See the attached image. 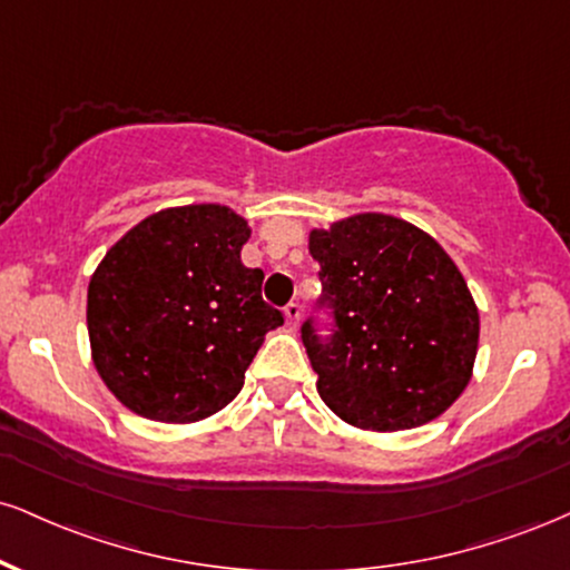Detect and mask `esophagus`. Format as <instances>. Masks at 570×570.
I'll use <instances>...</instances> for the list:
<instances>
[{
    "instance_id": "34e87169",
    "label": "esophagus",
    "mask_w": 570,
    "mask_h": 570,
    "mask_svg": "<svg viewBox=\"0 0 570 570\" xmlns=\"http://www.w3.org/2000/svg\"><path fill=\"white\" fill-rule=\"evenodd\" d=\"M299 315H303V307H299L297 303H289L284 307V318H286V326H289V332H297Z\"/></svg>"
}]
</instances>
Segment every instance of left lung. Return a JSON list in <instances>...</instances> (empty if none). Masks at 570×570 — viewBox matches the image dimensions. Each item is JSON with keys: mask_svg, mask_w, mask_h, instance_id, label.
Masks as SVG:
<instances>
[{"mask_svg": "<svg viewBox=\"0 0 570 570\" xmlns=\"http://www.w3.org/2000/svg\"><path fill=\"white\" fill-rule=\"evenodd\" d=\"M337 334L303 342L321 401L366 433L438 420L470 385L481 315L449 252L406 219L358 212L307 233Z\"/></svg>", "mask_w": 570, "mask_h": 570, "instance_id": "8db88e82", "label": "left lung"}]
</instances>
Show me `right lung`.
I'll list each match as a JSON object with an SVG mask.
<instances>
[{
	"label": "right lung",
	"instance_id": "right-lung-1",
	"mask_svg": "<svg viewBox=\"0 0 570 570\" xmlns=\"http://www.w3.org/2000/svg\"><path fill=\"white\" fill-rule=\"evenodd\" d=\"M249 223L225 204L154 212L116 242L87 286L89 355L116 401L154 422L225 409L284 315L242 263Z\"/></svg>",
	"mask_w": 570,
	"mask_h": 570
}]
</instances>
